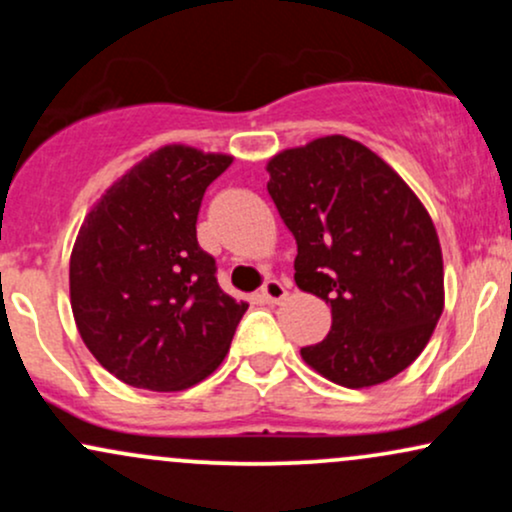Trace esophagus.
Wrapping results in <instances>:
<instances>
[{"instance_id":"1","label":"esophagus","mask_w":512,"mask_h":512,"mask_svg":"<svg viewBox=\"0 0 512 512\" xmlns=\"http://www.w3.org/2000/svg\"><path fill=\"white\" fill-rule=\"evenodd\" d=\"M286 298V286L281 284V281L276 279H269L267 284L262 286V301L269 303V305H276L281 303Z\"/></svg>"}]
</instances>
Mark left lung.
I'll return each mask as SVG.
<instances>
[{
    "label": "left lung",
    "mask_w": 512,
    "mask_h": 512,
    "mask_svg": "<svg viewBox=\"0 0 512 512\" xmlns=\"http://www.w3.org/2000/svg\"><path fill=\"white\" fill-rule=\"evenodd\" d=\"M267 190L298 245L293 279L332 308L301 349L332 383L361 390L419 358L445 305L443 252L414 190L378 154L332 134L269 158Z\"/></svg>",
    "instance_id": "obj_1"
}]
</instances>
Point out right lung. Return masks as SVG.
Segmentation results:
<instances>
[{
  "instance_id": "right-lung-1",
  "label": "right lung",
  "mask_w": 512,
  "mask_h": 512,
  "mask_svg": "<svg viewBox=\"0 0 512 512\" xmlns=\"http://www.w3.org/2000/svg\"><path fill=\"white\" fill-rule=\"evenodd\" d=\"M228 154L168 144L117 178L93 204L69 260L76 330L117 380L180 392L228 354L248 303L221 291L197 243L204 190Z\"/></svg>"
}]
</instances>
